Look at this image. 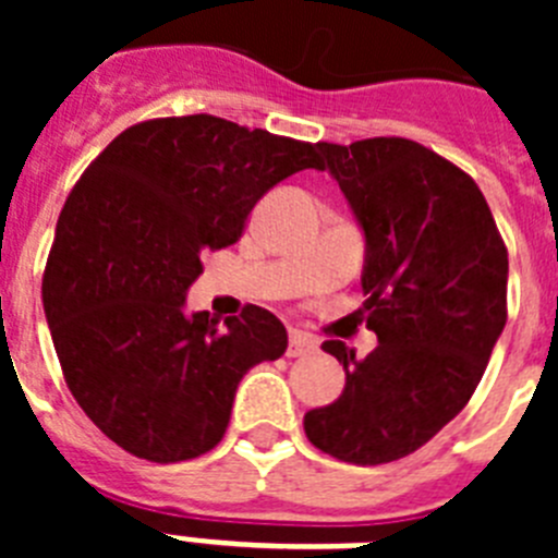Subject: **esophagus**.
I'll use <instances>...</instances> for the list:
<instances>
[{
    "label": "esophagus",
    "instance_id": "34e87169",
    "mask_svg": "<svg viewBox=\"0 0 558 558\" xmlns=\"http://www.w3.org/2000/svg\"><path fill=\"white\" fill-rule=\"evenodd\" d=\"M318 349V340L307 332H299L293 329L290 332V347H288V357H304V354H313Z\"/></svg>",
    "mask_w": 558,
    "mask_h": 558
}]
</instances>
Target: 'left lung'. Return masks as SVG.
<instances>
[{
  "instance_id": "8db88e82",
  "label": "left lung",
  "mask_w": 558,
  "mask_h": 558,
  "mask_svg": "<svg viewBox=\"0 0 558 558\" xmlns=\"http://www.w3.org/2000/svg\"><path fill=\"white\" fill-rule=\"evenodd\" d=\"M318 150L366 236L360 284L377 349L357 360L324 340L347 386L304 413V433L377 466L427 445L475 393L506 327L509 251L475 181L425 145L377 136Z\"/></svg>"
}]
</instances>
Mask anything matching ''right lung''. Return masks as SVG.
<instances>
[{"label": "right lung", "instance_id": "add662e5", "mask_svg": "<svg viewBox=\"0 0 558 558\" xmlns=\"http://www.w3.org/2000/svg\"><path fill=\"white\" fill-rule=\"evenodd\" d=\"M322 167L318 145L192 113L122 131L69 192L41 299L63 377L131 456L190 461L223 438L240 379L282 357L288 329L248 304L218 327L186 315L206 251L243 234L279 181Z\"/></svg>", "mask_w": 558, "mask_h": 558}]
</instances>
